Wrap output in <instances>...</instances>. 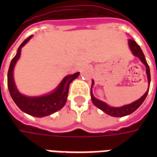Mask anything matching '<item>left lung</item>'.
<instances>
[{"instance_id": "8db88e82", "label": "left lung", "mask_w": 157, "mask_h": 157, "mask_svg": "<svg viewBox=\"0 0 157 157\" xmlns=\"http://www.w3.org/2000/svg\"><path fill=\"white\" fill-rule=\"evenodd\" d=\"M128 44H129V47L131 50L132 54H134V56L138 57L143 63L145 65L146 67V73L147 76V81H148V89L146 91V93L144 94V95L142 96L141 98H139L138 100L134 101L130 104L124 105V106H122V107H111L109 105H107V103L103 102V101L99 100L98 98H96L94 96L93 93H92V90L90 91L91 94V99H92V102L96 107L99 108L100 110H102L103 112H105L106 114L109 115V116H112V117H124V116H127V115H129L133 113L134 111H136L138 108H139L141 104L144 103V101L145 100L147 94H148L149 91V86H150V82H151V75H150V68H149V66L147 63L146 61V59H145V56H144V53L142 51L141 48L139 46L135 40H132V39H129L128 40ZM94 84V81H92V86H91V89L93 87Z\"/></svg>"}]
</instances>
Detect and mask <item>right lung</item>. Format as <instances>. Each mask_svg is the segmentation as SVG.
<instances>
[{"instance_id": "add662e5", "label": "right lung", "mask_w": 157, "mask_h": 157, "mask_svg": "<svg viewBox=\"0 0 157 157\" xmlns=\"http://www.w3.org/2000/svg\"><path fill=\"white\" fill-rule=\"evenodd\" d=\"M33 36H30L18 47L17 54L11 60L7 75V84L11 98L18 108L27 114L35 117L50 116L62 109L65 105L68 94L69 86L73 80L77 78L80 72L68 75L64 77L56 89L48 94L36 97L26 96L18 90L13 80V68L21 54V49L29 41Z\"/></svg>"}]
</instances>
